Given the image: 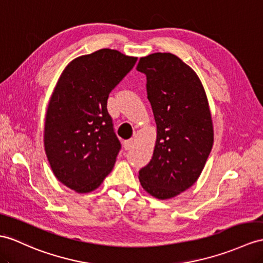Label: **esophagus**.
I'll return each instance as SVG.
<instances>
[{
    "mask_svg": "<svg viewBox=\"0 0 263 263\" xmlns=\"http://www.w3.org/2000/svg\"><path fill=\"white\" fill-rule=\"evenodd\" d=\"M134 145H135V142H134V139H128V140H126V142L124 143V148L126 151H128V149L133 148Z\"/></svg>",
    "mask_w": 263,
    "mask_h": 263,
    "instance_id": "esophagus-1",
    "label": "esophagus"
}]
</instances>
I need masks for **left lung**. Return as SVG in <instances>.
Instances as JSON below:
<instances>
[{
	"instance_id": "1",
	"label": "left lung",
	"mask_w": 263,
	"mask_h": 263,
	"mask_svg": "<svg viewBox=\"0 0 263 263\" xmlns=\"http://www.w3.org/2000/svg\"><path fill=\"white\" fill-rule=\"evenodd\" d=\"M136 69L146 74L157 127L153 157L138 177L147 193L167 200L197 181L212 149L209 101L194 70L175 54L143 57Z\"/></svg>"
}]
</instances>
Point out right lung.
Returning <instances> with one entry per match:
<instances>
[{
  "instance_id": "add662e5",
  "label": "right lung",
  "mask_w": 263,
  "mask_h": 263,
  "mask_svg": "<svg viewBox=\"0 0 263 263\" xmlns=\"http://www.w3.org/2000/svg\"><path fill=\"white\" fill-rule=\"evenodd\" d=\"M137 58L101 49L76 58L51 96L44 124V149L54 176L78 193L100 186L120 151L107 110L109 93Z\"/></svg>"
}]
</instances>
